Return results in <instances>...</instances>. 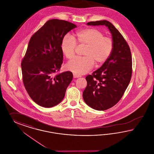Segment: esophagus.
<instances>
[{"label": "esophagus", "instance_id": "esophagus-1", "mask_svg": "<svg viewBox=\"0 0 154 154\" xmlns=\"http://www.w3.org/2000/svg\"><path fill=\"white\" fill-rule=\"evenodd\" d=\"M81 76L80 75L77 74H73V77L74 78H79V77H81Z\"/></svg>", "mask_w": 154, "mask_h": 154}]
</instances>
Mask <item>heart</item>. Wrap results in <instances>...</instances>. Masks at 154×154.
Here are the masks:
<instances>
[{"instance_id": "obj_1", "label": "heart", "mask_w": 154, "mask_h": 154, "mask_svg": "<svg viewBox=\"0 0 154 154\" xmlns=\"http://www.w3.org/2000/svg\"><path fill=\"white\" fill-rule=\"evenodd\" d=\"M78 46L85 47L84 57L77 58L66 65L69 70L75 74H82L93 67L103 65L113 51L114 42L109 36H104L103 32L96 28H86L77 31L74 39L68 35L62 39L61 48L63 55L68 60L73 59Z\"/></svg>"}]
</instances>
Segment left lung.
<instances>
[{
  "label": "left lung",
  "instance_id": "left-lung-1",
  "mask_svg": "<svg viewBox=\"0 0 154 154\" xmlns=\"http://www.w3.org/2000/svg\"><path fill=\"white\" fill-rule=\"evenodd\" d=\"M88 25H105L111 31L114 48L104 63L86 77L83 99L93 109L104 111L117 104L129 85L132 61L129 45L117 29L107 20L90 22Z\"/></svg>",
  "mask_w": 154,
  "mask_h": 154
}]
</instances>
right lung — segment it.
Listing matches in <instances>:
<instances>
[{"instance_id": "right-lung-1", "label": "right lung", "mask_w": 154, "mask_h": 154, "mask_svg": "<svg viewBox=\"0 0 154 154\" xmlns=\"http://www.w3.org/2000/svg\"><path fill=\"white\" fill-rule=\"evenodd\" d=\"M76 26L53 19L46 22L31 37L21 62L25 89L37 104L50 108L64 98L73 79L70 71L58 73L63 60L62 39Z\"/></svg>"}]
</instances>
